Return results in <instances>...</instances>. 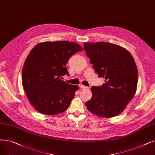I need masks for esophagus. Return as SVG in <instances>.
I'll return each instance as SVG.
<instances>
[{
  "label": "esophagus",
  "mask_w": 155,
  "mask_h": 155,
  "mask_svg": "<svg viewBox=\"0 0 155 155\" xmlns=\"http://www.w3.org/2000/svg\"><path fill=\"white\" fill-rule=\"evenodd\" d=\"M80 87H81L82 89H89V87L84 86V85H80Z\"/></svg>",
  "instance_id": "obj_1"
}]
</instances>
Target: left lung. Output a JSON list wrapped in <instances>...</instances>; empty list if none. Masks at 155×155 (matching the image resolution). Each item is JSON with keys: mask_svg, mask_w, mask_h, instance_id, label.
Here are the masks:
<instances>
[{"mask_svg": "<svg viewBox=\"0 0 155 155\" xmlns=\"http://www.w3.org/2000/svg\"><path fill=\"white\" fill-rule=\"evenodd\" d=\"M87 56L99 77L101 87H92V98L85 104L97 117L111 118L123 112L137 87V68L130 53L117 44L84 43Z\"/></svg>", "mask_w": 155, "mask_h": 155, "instance_id": "left-lung-1", "label": "left lung"}]
</instances>
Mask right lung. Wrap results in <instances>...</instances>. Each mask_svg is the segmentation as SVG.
Masks as SVG:
<instances>
[{
  "label": "right lung",
  "instance_id": "add662e5",
  "mask_svg": "<svg viewBox=\"0 0 155 155\" xmlns=\"http://www.w3.org/2000/svg\"><path fill=\"white\" fill-rule=\"evenodd\" d=\"M83 48L67 41L37 44L26 58L22 71V84L30 103L39 113L56 115L68 109L77 85L66 83V65L74 54Z\"/></svg>",
  "mask_w": 155,
  "mask_h": 155
}]
</instances>
